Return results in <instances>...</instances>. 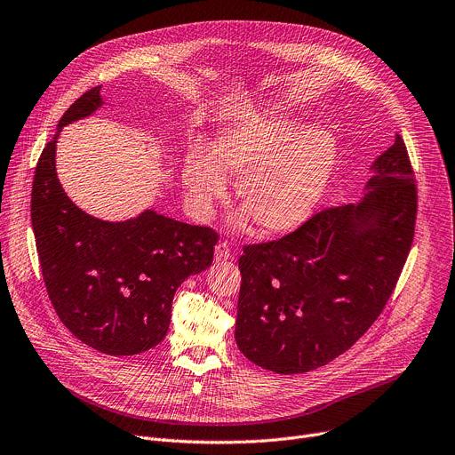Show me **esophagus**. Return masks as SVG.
I'll return each mask as SVG.
<instances>
[{"label":"esophagus","mask_w":455,"mask_h":455,"mask_svg":"<svg viewBox=\"0 0 455 455\" xmlns=\"http://www.w3.org/2000/svg\"><path fill=\"white\" fill-rule=\"evenodd\" d=\"M230 256H232V251H230V243H227V241H220V243L216 244V251H214V259H216V261H227Z\"/></svg>","instance_id":"34e87169"}]
</instances>
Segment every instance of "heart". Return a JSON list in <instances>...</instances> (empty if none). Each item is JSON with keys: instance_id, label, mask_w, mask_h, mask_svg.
Wrapping results in <instances>:
<instances>
[{"instance_id": "b5f03b06", "label": "heart", "mask_w": 455, "mask_h": 455, "mask_svg": "<svg viewBox=\"0 0 455 455\" xmlns=\"http://www.w3.org/2000/svg\"><path fill=\"white\" fill-rule=\"evenodd\" d=\"M338 163V141L323 129L294 132L291 121L258 119L216 136L209 157L194 152L183 187L199 218L237 178L235 197L263 234L299 227L321 199Z\"/></svg>"}]
</instances>
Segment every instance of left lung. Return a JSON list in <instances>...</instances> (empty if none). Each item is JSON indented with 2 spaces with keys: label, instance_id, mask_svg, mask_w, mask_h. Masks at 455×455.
<instances>
[{
  "label": "left lung",
  "instance_id": "left-lung-1",
  "mask_svg": "<svg viewBox=\"0 0 455 455\" xmlns=\"http://www.w3.org/2000/svg\"><path fill=\"white\" fill-rule=\"evenodd\" d=\"M371 169L361 203L328 206L291 234L243 246L235 343L258 366L319 368L383 312L414 241L418 187L399 134Z\"/></svg>",
  "mask_w": 455,
  "mask_h": 455
}]
</instances>
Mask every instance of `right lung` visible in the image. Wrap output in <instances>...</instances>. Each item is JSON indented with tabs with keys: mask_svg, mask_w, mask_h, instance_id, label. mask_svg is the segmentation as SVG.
<instances>
[{
	"mask_svg": "<svg viewBox=\"0 0 455 455\" xmlns=\"http://www.w3.org/2000/svg\"><path fill=\"white\" fill-rule=\"evenodd\" d=\"M100 89L67 108L41 152L30 218L41 274L61 323L94 350L134 355L167 334L178 286L212 265L220 234L154 211L121 223L101 221L68 199L56 174L58 136L101 105Z\"/></svg>",
	"mask_w": 455,
	"mask_h": 455,
	"instance_id": "obj_1",
	"label": "right lung"
}]
</instances>
